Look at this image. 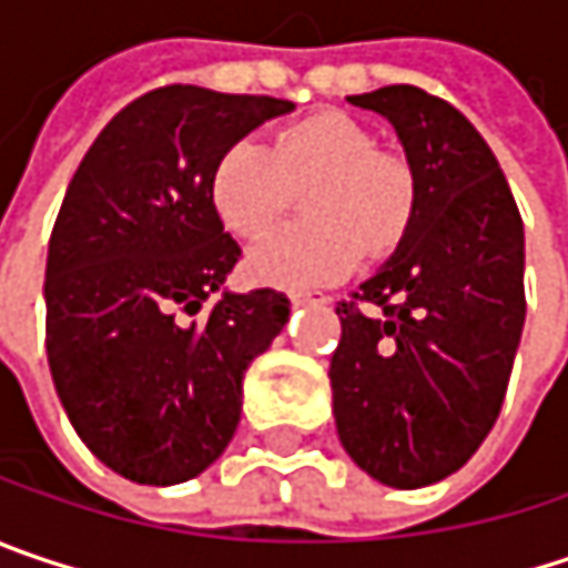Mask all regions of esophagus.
Returning <instances> with one entry per match:
<instances>
[{
  "mask_svg": "<svg viewBox=\"0 0 568 568\" xmlns=\"http://www.w3.org/2000/svg\"><path fill=\"white\" fill-rule=\"evenodd\" d=\"M326 297L323 294H316V291H294L291 294V304H323Z\"/></svg>",
  "mask_w": 568,
  "mask_h": 568,
  "instance_id": "1",
  "label": "esophagus"
}]
</instances>
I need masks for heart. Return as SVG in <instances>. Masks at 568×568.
Instances as JSON below:
<instances>
[{
  "label": "heart",
  "instance_id": "1",
  "mask_svg": "<svg viewBox=\"0 0 568 568\" xmlns=\"http://www.w3.org/2000/svg\"><path fill=\"white\" fill-rule=\"evenodd\" d=\"M306 190V223L264 239L252 274L277 287H316L348 274L362 248L387 255L417 213L407 158L378 148L375 132L336 109L281 125L271 144L239 142L213 168V206L229 232L262 239Z\"/></svg>",
  "mask_w": 568,
  "mask_h": 568
}]
</instances>
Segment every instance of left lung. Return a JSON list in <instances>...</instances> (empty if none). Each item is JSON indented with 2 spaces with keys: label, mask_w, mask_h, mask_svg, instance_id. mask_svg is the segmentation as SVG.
<instances>
[{
  "label": "left lung",
  "mask_w": 568,
  "mask_h": 568,
  "mask_svg": "<svg viewBox=\"0 0 568 568\" xmlns=\"http://www.w3.org/2000/svg\"><path fill=\"white\" fill-rule=\"evenodd\" d=\"M348 102L394 125L417 213L397 255L336 304V429L372 478L424 488L466 466L501 414L527 316L524 220L456 105L407 83Z\"/></svg>",
  "instance_id": "left-lung-1"
}]
</instances>
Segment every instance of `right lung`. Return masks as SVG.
<instances>
[{"mask_svg":"<svg viewBox=\"0 0 568 568\" xmlns=\"http://www.w3.org/2000/svg\"><path fill=\"white\" fill-rule=\"evenodd\" d=\"M274 97L171 83L129 102L80 161L48 248V365L90 453L139 485L213 466L242 417V378L291 316L281 291L223 294L242 258L213 206V168Z\"/></svg>","mask_w":568,"mask_h":568,"instance_id":"1","label":"right lung"}]
</instances>
